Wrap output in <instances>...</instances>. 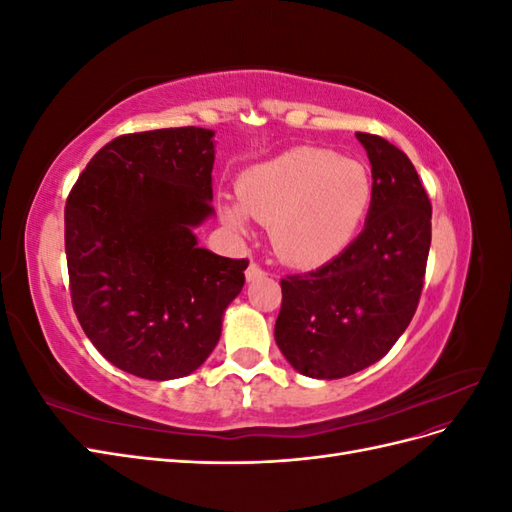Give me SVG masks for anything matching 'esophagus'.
<instances>
[{
	"label": "esophagus",
	"instance_id": "esophagus-1",
	"mask_svg": "<svg viewBox=\"0 0 512 512\" xmlns=\"http://www.w3.org/2000/svg\"><path fill=\"white\" fill-rule=\"evenodd\" d=\"M265 275H267V273L262 271V267L256 265V262H252V265L245 269V280H247V282H258V280H262V277H265Z\"/></svg>",
	"mask_w": 512,
	"mask_h": 512
}]
</instances>
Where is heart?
Wrapping results in <instances>:
<instances>
[{
  "instance_id": "1",
  "label": "heart",
  "mask_w": 512,
  "mask_h": 512,
  "mask_svg": "<svg viewBox=\"0 0 512 512\" xmlns=\"http://www.w3.org/2000/svg\"><path fill=\"white\" fill-rule=\"evenodd\" d=\"M237 190L241 205L224 203L222 220L243 230L250 213L269 224L277 254L297 267H316L342 252L371 200L361 162L316 147H294L252 166Z\"/></svg>"
}]
</instances>
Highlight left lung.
Masks as SVG:
<instances>
[{"label": "left lung", "instance_id": "1", "mask_svg": "<svg viewBox=\"0 0 512 512\" xmlns=\"http://www.w3.org/2000/svg\"><path fill=\"white\" fill-rule=\"evenodd\" d=\"M371 164L365 228L316 271L282 280L275 342L303 376L337 380L380 361L408 329L431 245V203L404 151L356 132Z\"/></svg>", "mask_w": 512, "mask_h": 512}]
</instances>
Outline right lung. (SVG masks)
Returning <instances> with one entry per match:
<instances>
[{
  "label": "right lung",
  "mask_w": 512,
  "mask_h": 512,
  "mask_svg": "<svg viewBox=\"0 0 512 512\" xmlns=\"http://www.w3.org/2000/svg\"><path fill=\"white\" fill-rule=\"evenodd\" d=\"M213 130L166 128L104 145L68 196L70 297L106 361L175 380L207 361L247 260L198 247L213 215Z\"/></svg>",
  "instance_id": "1"
}]
</instances>
